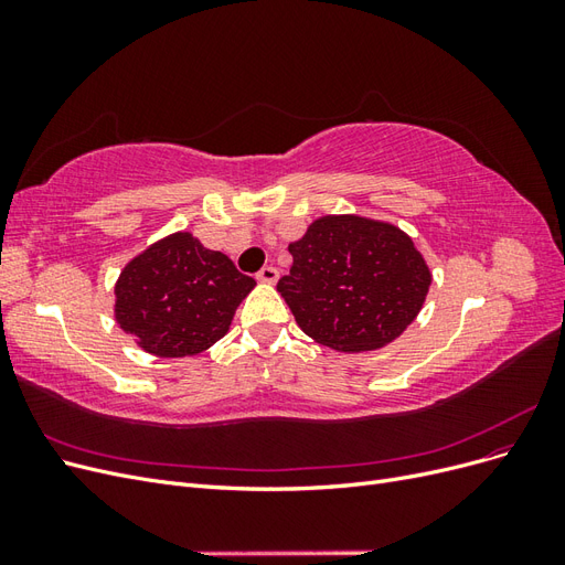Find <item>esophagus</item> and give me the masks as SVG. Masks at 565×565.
Segmentation results:
<instances>
[{
    "label": "esophagus",
    "mask_w": 565,
    "mask_h": 565,
    "mask_svg": "<svg viewBox=\"0 0 565 565\" xmlns=\"http://www.w3.org/2000/svg\"><path fill=\"white\" fill-rule=\"evenodd\" d=\"M256 280L273 285V282L278 280V268H276V266H264L259 273H256Z\"/></svg>",
    "instance_id": "1"
}]
</instances>
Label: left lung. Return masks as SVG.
Listing matches in <instances>:
<instances>
[{
	"mask_svg": "<svg viewBox=\"0 0 565 565\" xmlns=\"http://www.w3.org/2000/svg\"><path fill=\"white\" fill-rule=\"evenodd\" d=\"M278 292L299 328L334 351H374L403 334L431 285L413 241L384 221L322 216L289 245Z\"/></svg>",
	"mask_w": 565,
	"mask_h": 565,
	"instance_id": "8db88e82",
	"label": "left lung"
}]
</instances>
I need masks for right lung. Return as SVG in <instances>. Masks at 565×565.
<instances>
[{
    "label": "right lung",
    "mask_w": 565,
    "mask_h": 565,
    "mask_svg": "<svg viewBox=\"0 0 565 565\" xmlns=\"http://www.w3.org/2000/svg\"><path fill=\"white\" fill-rule=\"evenodd\" d=\"M254 278L191 233L150 245L119 273L115 320L143 351L183 358L224 337Z\"/></svg>",
    "instance_id": "add662e5"
}]
</instances>
